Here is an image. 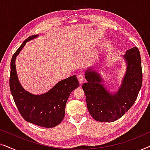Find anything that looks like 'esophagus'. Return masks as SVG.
<instances>
[{
	"instance_id": "obj_1",
	"label": "esophagus",
	"mask_w": 150,
	"mask_h": 150,
	"mask_svg": "<svg viewBox=\"0 0 150 150\" xmlns=\"http://www.w3.org/2000/svg\"><path fill=\"white\" fill-rule=\"evenodd\" d=\"M78 80H79V82L80 84H82L84 81V76L82 74H79L78 76Z\"/></svg>"
}]
</instances>
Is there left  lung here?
I'll list each match as a JSON object with an SVG mask.
<instances>
[{"mask_svg": "<svg viewBox=\"0 0 150 150\" xmlns=\"http://www.w3.org/2000/svg\"><path fill=\"white\" fill-rule=\"evenodd\" d=\"M126 70L120 87L111 93L103 84L100 74L90 66L85 70L87 83L83 85L87 108L94 120L112 122L124 115L136 101L142 85V68L140 52L137 47L126 50L122 55Z\"/></svg>", "mask_w": 150, "mask_h": 150, "instance_id": "1", "label": "left lung"}]
</instances>
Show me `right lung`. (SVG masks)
I'll list each match as a JSON object with an SVG mask.
<instances>
[{
  "label": "right lung",
  "mask_w": 150,
  "mask_h": 150,
  "mask_svg": "<svg viewBox=\"0 0 150 150\" xmlns=\"http://www.w3.org/2000/svg\"><path fill=\"white\" fill-rule=\"evenodd\" d=\"M38 36L28 37L13 54L11 61L9 87L16 105L26 122L44 128H53L64 118L67 99L71 91L79 87V83L74 75L58 82L52 89L42 94L35 95L24 89L18 80L16 59L26 43Z\"/></svg>",
  "instance_id": "right-lung-1"
}]
</instances>
